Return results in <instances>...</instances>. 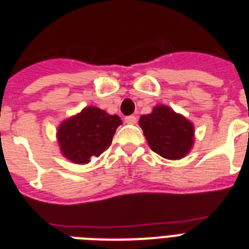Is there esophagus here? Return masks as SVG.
I'll return each instance as SVG.
<instances>
[{
    "label": "esophagus",
    "mask_w": 249,
    "mask_h": 249,
    "mask_svg": "<svg viewBox=\"0 0 249 249\" xmlns=\"http://www.w3.org/2000/svg\"><path fill=\"white\" fill-rule=\"evenodd\" d=\"M125 123L126 124H130V125H134L137 123V117L134 115H130V116H126L125 117Z\"/></svg>",
    "instance_id": "34e87169"
}]
</instances>
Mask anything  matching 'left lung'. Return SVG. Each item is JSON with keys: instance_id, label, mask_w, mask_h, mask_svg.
<instances>
[{"instance_id": "obj_1", "label": "left lung", "mask_w": 249, "mask_h": 249, "mask_svg": "<svg viewBox=\"0 0 249 249\" xmlns=\"http://www.w3.org/2000/svg\"><path fill=\"white\" fill-rule=\"evenodd\" d=\"M138 124L150 148L161 158L182 159L193 148L194 124L169 106H155L151 113L141 116Z\"/></svg>"}]
</instances>
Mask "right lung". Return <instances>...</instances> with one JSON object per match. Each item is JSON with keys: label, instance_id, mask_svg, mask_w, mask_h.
<instances>
[{"label": "right lung", "instance_id": "right-lung-1", "mask_svg": "<svg viewBox=\"0 0 249 249\" xmlns=\"http://www.w3.org/2000/svg\"><path fill=\"white\" fill-rule=\"evenodd\" d=\"M117 115H109L103 109L88 106L81 112L60 123L56 140L62 155L71 163L88 164L109 147L119 125Z\"/></svg>", "mask_w": 249, "mask_h": 249}]
</instances>
